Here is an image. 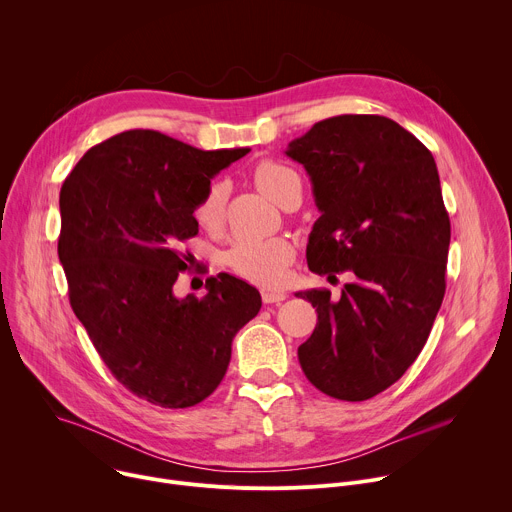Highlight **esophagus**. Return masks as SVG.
<instances>
[{
    "mask_svg": "<svg viewBox=\"0 0 512 512\" xmlns=\"http://www.w3.org/2000/svg\"><path fill=\"white\" fill-rule=\"evenodd\" d=\"M261 298H263L265 304H279V302H283L287 298V294H285V291H281V289L265 287V289H261Z\"/></svg>",
    "mask_w": 512,
    "mask_h": 512,
    "instance_id": "obj_1",
    "label": "esophagus"
}]
</instances>
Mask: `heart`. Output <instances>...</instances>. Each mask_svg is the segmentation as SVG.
<instances>
[{"mask_svg":"<svg viewBox=\"0 0 512 512\" xmlns=\"http://www.w3.org/2000/svg\"><path fill=\"white\" fill-rule=\"evenodd\" d=\"M255 184L257 188L279 202L281 196L298 184H302L300 176L277 162H263L255 168ZM227 206V186L223 182L212 184L202 200L198 202L194 216L204 229H216L223 223ZM294 257V247L283 239H271L261 243H239L229 253V265L245 279L259 285H277L285 279V269Z\"/></svg>","mask_w":512,"mask_h":512,"instance_id":"heart-1","label":"heart"}]
</instances>
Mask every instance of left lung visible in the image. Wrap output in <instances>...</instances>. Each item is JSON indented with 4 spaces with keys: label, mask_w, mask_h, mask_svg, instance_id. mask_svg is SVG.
I'll return each mask as SVG.
<instances>
[{
    "label": "left lung",
    "mask_w": 512,
    "mask_h": 512,
    "mask_svg": "<svg viewBox=\"0 0 512 512\" xmlns=\"http://www.w3.org/2000/svg\"><path fill=\"white\" fill-rule=\"evenodd\" d=\"M322 212L306 257L350 271L342 296L298 291L318 324L298 348L308 381L340 401L379 395L415 362L446 294L450 216L425 145L383 115H338L289 141Z\"/></svg>",
    "instance_id": "left-lung-1"
}]
</instances>
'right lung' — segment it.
Here are the masks:
<instances>
[{
  "instance_id": "right-lung-1",
  "label": "right lung",
  "mask_w": 512,
  "mask_h": 512,
  "mask_svg": "<svg viewBox=\"0 0 512 512\" xmlns=\"http://www.w3.org/2000/svg\"><path fill=\"white\" fill-rule=\"evenodd\" d=\"M247 154L131 129L91 148L60 188L58 259L72 312L139 399L168 409L204 401L227 373L235 334L261 308L259 291L229 273L208 277L204 298L174 294L210 178Z\"/></svg>"
}]
</instances>
